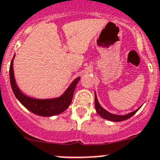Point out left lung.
<instances>
[{"label": "left lung", "instance_id": "1", "mask_svg": "<svg viewBox=\"0 0 160 160\" xmlns=\"http://www.w3.org/2000/svg\"><path fill=\"white\" fill-rule=\"evenodd\" d=\"M95 109H96L97 112H98L102 118L104 119H106L108 121H116V122H118V121H125V120L128 119L130 118L131 117H132L139 109H140V106L139 109H137V110L133 111V112H129L128 114H125V115H117V114H112L111 112H108L107 110H105L104 109L103 107L99 104L98 101V98H97V95L96 93H95Z\"/></svg>", "mask_w": 160, "mask_h": 160}]
</instances>
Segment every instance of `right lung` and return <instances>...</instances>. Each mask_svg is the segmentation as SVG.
Returning a JSON list of instances; mask_svg holds the SVG:
<instances>
[{"label": "right lung", "mask_w": 160, "mask_h": 160, "mask_svg": "<svg viewBox=\"0 0 160 160\" xmlns=\"http://www.w3.org/2000/svg\"><path fill=\"white\" fill-rule=\"evenodd\" d=\"M14 58L15 55L13 56L10 64V83H11L12 90L19 102L29 111L41 117H51V116L58 115L64 112L72 102L73 94L76 86L80 80V77L74 79L66 90V91L58 98H50V99H36V98H31L22 93L16 82L14 70H13Z\"/></svg>", "instance_id": "right-lung-1"}]
</instances>
